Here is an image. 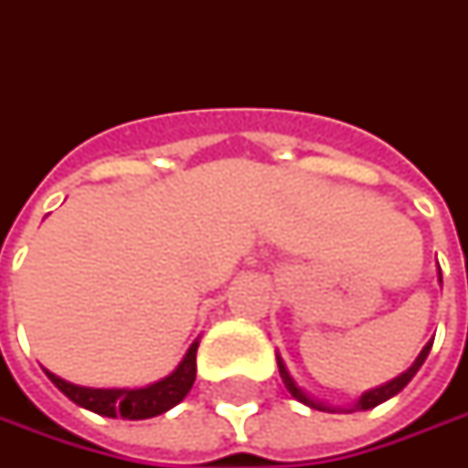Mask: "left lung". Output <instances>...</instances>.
Returning a JSON list of instances; mask_svg holds the SVG:
<instances>
[{
    "label": "left lung",
    "instance_id": "obj_1",
    "mask_svg": "<svg viewBox=\"0 0 468 468\" xmlns=\"http://www.w3.org/2000/svg\"><path fill=\"white\" fill-rule=\"evenodd\" d=\"M438 282L443 284V277H441V266H438ZM430 346H432V342H427L425 346H422V352L417 355V360L411 363L410 370H404L401 376H396L394 380H388V383H383V386H378V388H370V391H365L349 410H342V407H329V404H324V401H318V399H314V396H308L303 388H300L298 383H295V378L290 376V370H287V365H284V360L277 355V365H280V376H282V383L284 388L292 394V399H298L300 404H305V407H311V410H318V411H357V410H373V407H378V404H383V401H388L391 396H396L407 383H410L414 376H417V370L422 367V363L427 360V355H430Z\"/></svg>",
    "mask_w": 468,
    "mask_h": 468
}]
</instances>
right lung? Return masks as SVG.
<instances>
[{"mask_svg": "<svg viewBox=\"0 0 468 468\" xmlns=\"http://www.w3.org/2000/svg\"><path fill=\"white\" fill-rule=\"evenodd\" d=\"M197 349H199V339L188 346L184 360L170 376L144 388H88V386H77V383L58 378L51 370H46V376L61 394L72 399L82 410L103 414V417H122V420H150L173 410L191 391L197 380Z\"/></svg>", "mask_w": 468, "mask_h": 468, "instance_id": "obj_1", "label": "right lung"}]
</instances>
